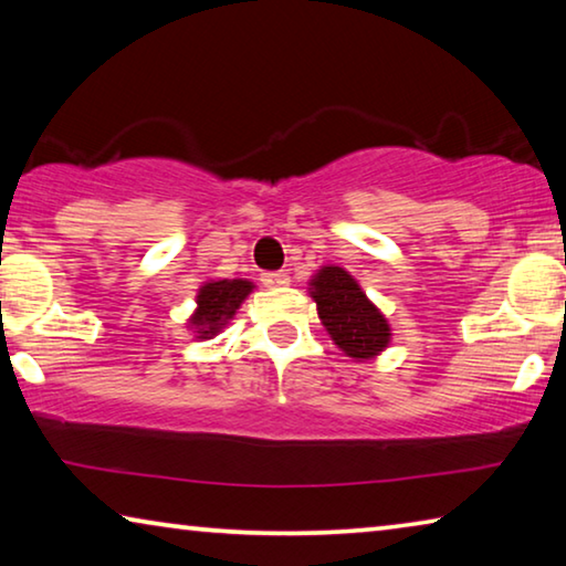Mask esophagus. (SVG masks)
<instances>
[{
	"instance_id": "esophagus-1",
	"label": "esophagus",
	"mask_w": 566,
	"mask_h": 566,
	"mask_svg": "<svg viewBox=\"0 0 566 566\" xmlns=\"http://www.w3.org/2000/svg\"><path fill=\"white\" fill-rule=\"evenodd\" d=\"M262 284L264 286H286V284H290V274H286V272H264Z\"/></svg>"
}]
</instances>
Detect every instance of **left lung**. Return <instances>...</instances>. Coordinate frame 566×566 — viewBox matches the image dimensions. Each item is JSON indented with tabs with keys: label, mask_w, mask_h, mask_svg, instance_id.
<instances>
[{
	"label": "left lung",
	"mask_w": 566,
	"mask_h": 566,
	"mask_svg": "<svg viewBox=\"0 0 566 566\" xmlns=\"http://www.w3.org/2000/svg\"><path fill=\"white\" fill-rule=\"evenodd\" d=\"M312 300L334 344L352 359H371L387 349L391 329L361 286L342 266H322L310 282Z\"/></svg>",
	"instance_id": "left-lung-1"
}]
</instances>
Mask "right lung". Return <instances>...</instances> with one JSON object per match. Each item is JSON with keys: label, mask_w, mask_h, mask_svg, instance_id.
I'll return each mask as SVG.
<instances>
[{"label": "right lung", "mask_w": 566, "mask_h": 566, "mask_svg": "<svg viewBox=\"0 0 566 566\" xmlns=\"http://www.w3.org/2000/svg\"><path fill=\"white\" fill-rule=\"evenodd\" d=\"M252 290L254 284L247 280L207 282L197 294V312L189 319L191 327L197 329V339H212L219 334Z\"/></svg>", "instance_id": "obj_1"}]
</instances>
